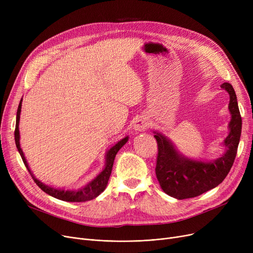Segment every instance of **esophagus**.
Wrapping results in <instances>:
<instances>
[{"mask_svg":"<svg viewBox=\"0 0 253 253\" xmlns=\"http://www.w3.org/2000/svg\"><path fill=\"white\" fill-rule=\"evenodd\" d=\"M148 125H149V123H148V121H147V119L143 118V117L137 118L136 121L134 122V128H135V130H137V131H143V130H145V129L148 128Z\"/></svg>","mask_w":253,"mask_h":253,"instance_id":"esophagus-1","label":"esophagus"}]
</instances>
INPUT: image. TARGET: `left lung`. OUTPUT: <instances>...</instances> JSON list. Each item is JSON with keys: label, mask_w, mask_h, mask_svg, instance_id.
<instances>
[{"label": "left lung", "mask_w": 253, "mask_h": 253, "mask_svg": "<svg viewBox=\"0 0 253 253\" xmlns=\"http://www.w3.org/2000/svg\"><path fill=\"white\" fill-rule=\"evenodd\" d=\"M220 87L229 92V109L232 115L229 125L230 133L224 139L227 152L222 157L209 163L190 160L180 156L162 134L156 133L154 135L158 145L157 178L162 190L178 200L200 196L217 187L228 175L234 164L241 136L242 119L233 86L223 83Z\"/></svg>", "instance_id": "left-lung-1"}]
</instances>
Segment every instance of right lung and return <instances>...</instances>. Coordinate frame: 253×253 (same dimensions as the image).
Wrapping results in <instances>:
<instances>
[{
	"label": "right lung",
	"mask_w": 253,
	"mask_h": 253,
	"mask_svg": "<svg viewBox=\"0 0 253 253\" xmlns=\"http://www.w3.org/2000/svg\"><path fill=\"white\" fill-rule=\"evenodd\" d=\"M21 101L19 102L18 105V110H17V115H16V126H15V131H14V137H15V143H16V148L21 156L22 161L26 167V169L29 170L30 174L32 175L34 181L38 184V187L44 191L46 194L54 197L56 199H59V200L66 201V202H86L90 201L92 199L96 198L98 195H100L105 187L108 184V181L110 179L111 173H112V169L115 161V157L118 153V151L121 149L123 145L127 142L128 137L123 138L122 140H120L118 143H116L112 149L109 150L108 154H106V160H105V167L102 170V172L96 176L95 179H93L91 182H89L86 187L80 189L78 191H64V190H56L53 189L51 187H48V185L44 184L43 182L39 181L32 173V171L30 170V167L28 165V162H26L24 155L20 149V144H19V129H18V124H19V119H20V112H21Z\"/></svg>",
	"instance_id": "add662e5"
}]
</instances>
